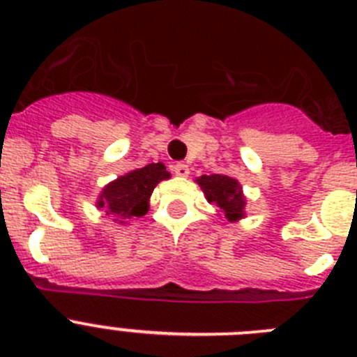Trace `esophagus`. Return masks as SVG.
I'll return each mask as SVG.
<instances>
[{
  "mask_svg": "<svg viewBox=\"0 0 357 357\" xmlns=\"http://www.w3.org/2000/svg\"><path fill=\"white\" fill-rule=\"evenodd\" d=\"M173 172H175V175H178V176H188L189 166L185 162H176L175 166H173Z\"/></svg>",
  "mask_w": 357,
  "mask_h": 357,
  "instance_id": "esophagus-1",
  "label": "esophagus"
}]
</instances>
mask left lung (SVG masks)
<instances>
[{
  "instance_id": "8db88e82",
  "label": "left lung",
  "mask_w": 357,
  "mask_h": 357,
  "mask_svg": "<svg viewBox=\"0 0 357 357\" xmlns=\"http://www.w3.org/2000/svg\"><path fill=\"white\" fill-rule=\"evenodd\" d=\"M197 182L200 184L202 191L206 193L207 200L211 204H216L229 220L243 218L245 198H243L238 181L227 175H202L200 178H197Z\"/></svg>"
}]
</instances>
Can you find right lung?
Segmentation results:
<instances>
[{
    "label": "right lung",
    "mask_w": 357,
    "mask_h": 357,
    "mask_svg": "<svg viewBox=\"0 0 357 357\" xmlns=\"http://www.w3.org/2000/svg\"><path fill=\"white\" fill-rule=\"evenodd\" d=\"M164 178H169L162 162L148 164L141 169L119 176L118 181L110 182L103 188L98 207L107 209V214L118 220H130L146 214L148 198Z\"/></svg>",
    "instance_id": "right-lung-1"
}]
</instances>
